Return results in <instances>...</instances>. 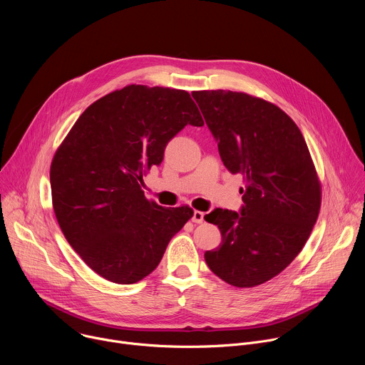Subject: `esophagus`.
I'll return each mask as SVG.
<instances>
[{
    "mask_svg": "<svg viewBox=\"0 0 365 365\" xmlns=\"http://www.w3.org/2000/svg\"><path fill=\"white\" fill-rule=\"evenodd\" d=\"M203 217H205V214H203L202 211H193L192 222H195V224H202V222H203Z\"/></svg>",
    "mask_w": 365,
    "mask_h": 365,
    "instance_id": "1",
    "label": "esophagus"
}]
</instances>
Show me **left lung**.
<instances>
[{
	"label": "left lung",
	"mask_w": 365,
	"mask_h": 365,
	"mask_svg": "<svg viewBox=\"0 0 365 365\" xmlns=\"http://www.w3.org/2000/svg\"><path fill=\"white\" fill-rule=\"evenodd\" d=\"M192 96L225 168L245 180L241 214L217 207L205 215L222 237L205 262L231 286L263 284L297 257L318 220L322 187L314 160L299 127L274 103L224 89Z\"/></svg>",
	"instance_id": "8db88e82"
}]
</instances>
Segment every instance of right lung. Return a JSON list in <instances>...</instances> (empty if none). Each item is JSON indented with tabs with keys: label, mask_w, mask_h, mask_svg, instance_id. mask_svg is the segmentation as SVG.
<instances>
[{
	"label": "right lung",
	"mask_w": 365,
	"mask_h": 365,
	"mask_svg": "<svg viewBox=\"0 0 365 365\" xmlns=\"http://www.w3.org/2000/svg\"><path fill=\"white\" fill-rule=\"evenodd\" d=\"M187 124L203 125L189 92L133 83L91 103L58 147L50 166L53 211L68 242L101 277L143 280L192 218V207H163L143 190V176Z\"/></svg>",
	"instance_id": "add662e5"
}]
</instances>
